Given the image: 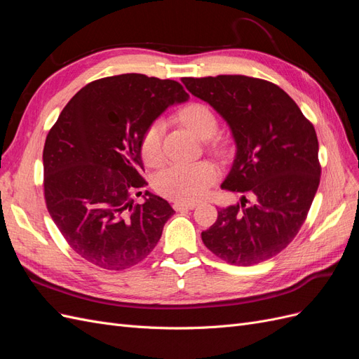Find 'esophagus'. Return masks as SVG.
<instances>
[{"label": "esophagus", "instance_id": "1", "mask_svg": "<svg viewBox=\"0 0 359 359\" xmlns=\"http://www.w3.org/2000/svg\"><path fill=\"white\" fill-rule=\"evenodd\" d=\"M196 208V203H182V202H175L173 203V210L175 211H189Z\"/></svg>", "mask_w": 359, "mask_h": 359}]
</instances>
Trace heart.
Returning a JSON list of instances; mask_svg holds the SVG:
<instances>
[{"label":"heart","instance_id":"1","mask_svg":"<svg viewBox=\"0 0 359 359\" xmlns=\"http://www.w3.org/2000/svg\"><path fill=\"white\" fill-rule=\"evenodd\" d=\"M178 116L194 135L202 139L211 137L219 128V121L214 112L202 103L187 104L180 111ZM163 133H165L163 119L151 121L142 132L139 149L145 165L157 166L163 160ZM217 178H219V169L211 161L173 163L157 173L154 187L161 196L170 201L193 203L208 193Z\"/></svg>","mask_w":359,"mask_h":359}]
</instances>
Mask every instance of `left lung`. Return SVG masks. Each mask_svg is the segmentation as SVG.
<instances>
[{"label":"left lung","instance_id":"1","mask_svg":"<svg viewBox=\"0 0 359 359\" xmlns=\"http://www.w3.org/2000/svg\"><path fill=\"white\" fill-rule=\"evenodd\" d=\"M182 83L231 126L236 157L222 189L244 193L241 203L219 210L203 244L238 266L274 257L299 232L319 187L316 130L287 93L265 79L219 74Z\"/></svg>","mask_w":359,"mask_h":359}]
</instances>
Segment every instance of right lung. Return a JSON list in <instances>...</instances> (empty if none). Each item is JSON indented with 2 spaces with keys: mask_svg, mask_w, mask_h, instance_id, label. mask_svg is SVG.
Listing matches in <instances>:
<instances>
[{
  "mask_svg": "<svg viewBox=\"0 0 359 359\" xmlns=\"http://www.w3.org/2000/svg\"><path fill=\"white\" fill-rule=\"evenodd\" d=\"M189 99L170 79L139 73L107 76L76 93L52 126L43 148V191L53 223L85 260L123 271L157 245L175 212L145 191L139 140L173 103Z\"/></svg>",
  "mask_w": 359,
  "mask_h": 359,
  "instance_id": "1",
  "label": "right lung"
}]
</instances>
